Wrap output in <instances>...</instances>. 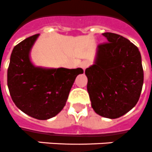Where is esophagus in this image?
I'll return each instance as SVG.
<instances>
[{
    "mask_svg": "<svg viewBox=\"0 0 152 152\" xmlns=\"http://www.w3.org/2000/svg\"><path fill=\"white\" fill-rule=\"evenodd\" d=\"M90 62L87 60H85V61H83L81 63H80V66H81V68L83 69V70L86 69L87 68L88 66H90Z\"/></svg>",
    "mask_w": 152,
    "mask_h": 152,
    "instance_id": "1",
    "label": "esophagus"
}]
</instances>
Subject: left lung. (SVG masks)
I'll return each mask as SVG.
<instances>
[{"label": "left lung", "mask_w": 152, "mask_h": 152, "mask_svg": "<svg viewBox=\"0 0 152 152\" xmlns=\"http://www.w3.org/2000/svg\"><path fill=\"white\" fill-rule=\"evenodd\" d=\"M108 42L98 45L94 63L87 68V91L94 111L115 119L137 104L144 82L141 53L121 35L103 33Z\"/></svg>", "instance_id": "1"}]
</instances>
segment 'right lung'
Wrapping results in <instances>:
<instances>
[{
	"label": "right lung",
	"instance_id": "obj_1",
	"mask_svg": "<svg viewBox=\"0 0 152 152\" xmlns=\"http://www.w3.org/2000/svg\"><path fill=\"white\" fill-rule=\"evenodd\" d=\"M39 36L32 35L15 46L7 69V86L21 111L35 119L47 120L63 109L76 76L83 70L35 66L30 52Z\"/></svg>",
	"mask_w": 152,
	"mask_h": 152
}]
</instances>
